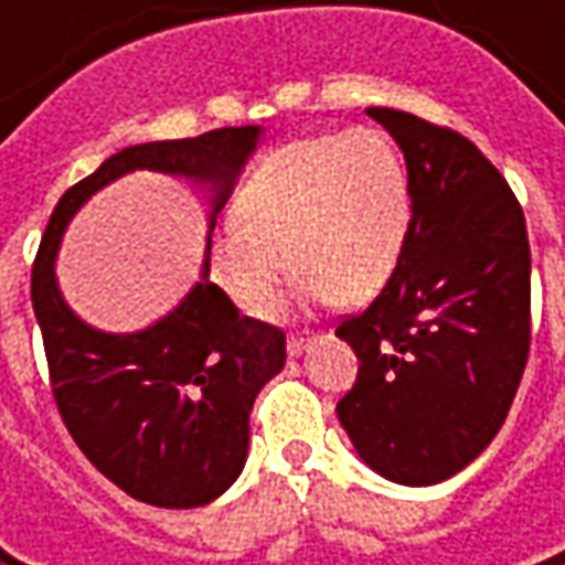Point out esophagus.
Masks as SVG:
<instances>
[{
    "label": "esophagus",
    "mask_w": 565,
    "mask_h": 565,
    "mask_svg": "<svg viewBox=\"0 0 565 565\" xmlns=\"http://www.w3.org/2000/svg\"><path fill=\"white\" fill-rule=\"evenodd\" d=\"M311 345V339L305 337H289V342H286V352H289V359H301V352Z\"/></svg>",
    "instance_id": "1"
}]
</instances>
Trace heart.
<instances>
[{"mask_svg": "<svg viewBox=\"0 0 565 565\" xmlns=\"http://www.w3.org/2000/svg\"><path fill=\"white\" fill-rule=\"evenodd\" d=\"M412 216L408 169L383 131L315 135L248 172L210 242V273L245 315H267L289 276L308 298L361 305L390 279Z\"/></svg>", "mask_w": 565, "mask_h": 565, "instance_id": "obj_1", "label": "heart"}]
</instances>
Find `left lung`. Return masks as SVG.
<instances>
[{
    "mask_svg": "<svg viewBox=\"0 0 565 565\" xmlns=\"http://www.w3.org/2000/svg\"><path fill=\"white\" fill-rule=\"evenodd\" d=\"M399 143L412 220L380 295L337 337L359 355L337 415L377 475L427 488L507 422L532 345L525 216L497 166L452 128L371 106Z\"/></svg>",
    "mask_w": 565,
    "mask_h": 565,
    "instance_id": "obj_1",
    "label": "left lung"
}]
</instances>
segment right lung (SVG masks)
I'll return each instance as SVG.
<instances>
[{
  "label": "right lung",
  "mask_w": 565,
  "mask_h": 565,
  "mask_svg": "<svg viewBox=\"0 0 565 565\" xmlns=\"http://www.w3.org/2000/svg\"><path fill=\"white\" fill-rule=\"evenodd\" d=\"M257 141L260 128L245 125L125 147L62 194L33 260V315L58 415L97 471L150 507L194 510L238 478L248 459L250 405L286 364V333L238 315L206 279L210 235L201 282L138 333H103L84 323L58 292L55 250L81 204L135 169L210 185L213 232Z\"/></svg>",
  "instance_id": "obj_1"
}]
</instances>
